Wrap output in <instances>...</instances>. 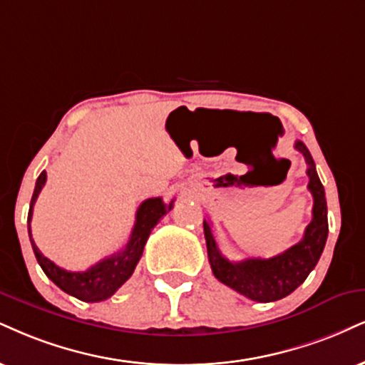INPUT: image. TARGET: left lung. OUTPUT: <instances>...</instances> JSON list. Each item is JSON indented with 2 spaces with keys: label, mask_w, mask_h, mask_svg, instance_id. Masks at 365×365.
<instances>
[{
  "label": "left lung",
  "mask_w": 365,
  "mask_h": 365,
  "mask_svg": "<svg viewBox=\"0 0 365 365\" xmlns=\"http://www.w3.org/2000/svg\"><path fill=\"white\" fill-rule=\"evenodd\" d=\"M294 148L304 155L309 178L308 190L313 195V218L304 235L296 245L271 259H245L232 262L223 257L211 233L210 223L203 222L208 259L215 277L225 286L259 303H271L286 298L304 282L308 274L320 260L328 237L327 200L323 184L317 174L313 157L303 142H296Z\"/></svg>",
  "instance_id": "1"
}]
</instances>
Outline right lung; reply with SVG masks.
Wrapping results in <instances>:
<instances>
[{"mask_svg":"<svg viewBox=\"0 0 365 365\" xmlns=\"http://www.w3.org/2000/svg\"><path fill=\"white\" fill-rule=\"evenodd\" d=\"M45 181H47V173L43 170V173L38 175L37 182H35L34 196H31L30 201L29 220H26V223H29L30 244L31 249H34L35 257H37V262L40 264V267H42L45 276L51 279L53 284L61 287L62 291L67 292V294L74 296V298H78L81 301H86V303H98V301L108 299L128 281L130 276H132L138 260L142 257L143 247L147 244L148 235L154 230L155 225L160 222V218L164 217L168 211L173 210L174 201L165 205L164 201H162V197H148V200H145L140 206H138L137 215H135L132 235H130L128 244L125 245L123 250L116 252V254L110 255V257L100 260V262L94 264L93 267H89L88 271L71 272L58 267V265L53 264L51 259L43 257V254L38 250L34 238H31L30 222L31 215H34V205L35 201H37L40 191H42Z\"/></svg>","mask_w":365,"mask_h":365,"instance_id":"obj_1","label":"right lung"}]
</instances>
